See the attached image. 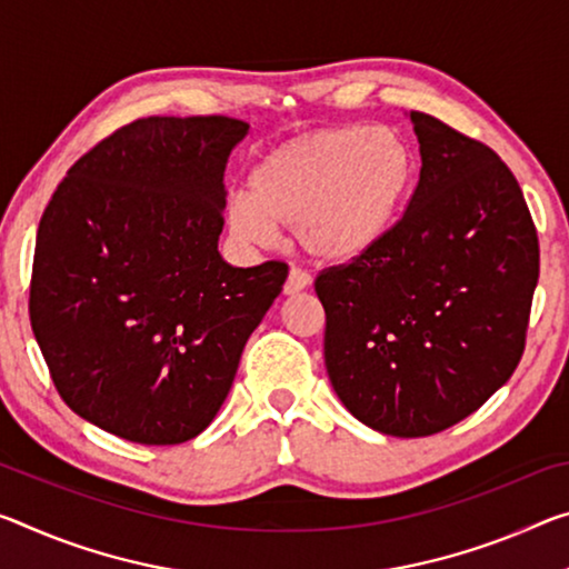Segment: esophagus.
Returning <instances> with one entry per match:
<instances>
[{
  "label": "esophagus",
  "instance_id": "1",
  "mask_svg": "<svg viewBox=\"0 0 569 569\" xmlns=\"http://www.w3.org/2000/svg\"><path fill=\"white\" fill-rule=\"evenodd\" d=\"M309 286H311V276L306 273V270H301V268L288 270V278H286V286H283V291L288 296L299 293V291H303V288H309Z\"/></svg>",
  "mask_w": 569,
  "mask_h": 569
}]
</instances>
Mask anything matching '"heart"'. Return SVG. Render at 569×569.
I'll return each instance as SVG.
<instances>
[{
	"label": "heart",
	"mask_w": 569,
	"mask_h": 569,
	"mask_svg": "<svg viewBox=\"0 0 569 569\" xmlns=\"http://www.w3.org/2000/svg\"><path fill=\"white\" fill-rule=\"evenodd\" d=\"M418 182V157L390 126H333L288 139L252 169L228 202V228L248 246L293 228L311 258L345 266L392 236Z\"/></svg>",
	"instance_id": "heart-1"
}]
</instances>
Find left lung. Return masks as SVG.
Masks as SVG:
<instances>
[{
	"label": "left lung",
	"instance_id": "left-lung-1",
	"mask_svg": "<svg viewBox=\"0 0 569 569\" xmlns=\"http://www.w3.org/2000/svg\"><path fill=\"white\" fill-rule=\"evenodd\" d=\"M420 179L392 236L321 270L323 362L345 408L395 438L440 432L509 380L525 351L539 240L486 143L410 111Z\"/></svg>",
	"mask_w": 569,
	"mask_h": 569
}]
</instances>
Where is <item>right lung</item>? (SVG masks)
<instances>
[{"label":"right lung","instance_id":"1","mask_svg":"<svg viewBox=\"0 0 569 569\" xmlns=\"http://www.w3.org/2000/svg\"><path fill=\"white\" fill-rule=\"evenodd\" d=\"M246 133L228 116L121 126L42 212L34 339L68 408L131 443L177 446L210 426L288 278L278 260L232 268L218 250L224 167Z\"/></svg>","mask_w":569,"mask_h":569}]
</instances>
